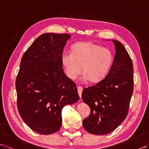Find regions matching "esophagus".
I'll use <instances>...</instances> for the list:
<instances>
[{
    "label": "esophagus",
    "mask_w": 149,
    "mask_h": 149,
    "mask_svg": "<svg viewBox=\"0 0 149 149\" xmlns=\"http://www.w3.org/2000/svg\"><path fill=\"white\" fill-rule=\"evenodd\" d=\"M77 90H78V93H79V96H80V97H81V95H82V92L83 88L81 86H78L77 87Z\"/></svg>",
    "instance_id": "obj_1"
}]
</instances>
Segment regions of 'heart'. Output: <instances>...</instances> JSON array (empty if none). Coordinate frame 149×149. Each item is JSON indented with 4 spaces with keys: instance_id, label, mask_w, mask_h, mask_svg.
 Segmentation results:
<instances>
[{
    "instance_id": "heart-1",
    "label": "heart",
    "mask_w": 149,
    "mask_h": 149,
    "mask_svg": "<svg viewBox=\"0 0 149 149\" xmlns=\"http://www.w3.org/2000/svg\"><path fill=\"white\" fill-rule=\"evenodd\" d=\"M113 54L109 49L91 41L78 42L72 45L71 53L63 52L61 62L68 77L75 79L81 74L91 82L103 79L113 62Z\"/></svg>"
}]
</instances>
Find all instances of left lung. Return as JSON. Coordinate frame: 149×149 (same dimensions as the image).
<instances>
[{"instance_id": "left-lung-1", "label": "left lung", "mask_w": 149, "mask_h": 149, "mask_svg": "<svg viewBox=\"0 0 149 149\" xmlns=\"http://www.w3.org/2000/svg\"><path fill=\"white\" fill-rule=\"evenodd\" d=\"M115 55L108 75L82 93L89 106L90 115L83 120L86 130L94 135H106L114 130L127 116L133 90V67L127 49L113 40Z\"/></svg>"}]
</instances>
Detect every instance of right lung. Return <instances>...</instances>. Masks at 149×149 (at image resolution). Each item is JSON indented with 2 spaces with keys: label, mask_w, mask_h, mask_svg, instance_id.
<instances>
[{
  "label": "right lung",
  "mask_w": 149,
  "mask_h": 149,
  "mask_svg": "<svg viewBox=\"0 0 149 149\" xmlns=\"http://www.w3.org/2000/svg\"><path fill=\"white\" fill-rule=\"evenodd\" d=\"M68 34L44 33L24 53L16 80L18 111L34 132L49 135L62 126L65 106L79 100L75 84L65 74L61 56Z\"/></svg>",
  "instance_id": "obj_1"
}]
</instances>
